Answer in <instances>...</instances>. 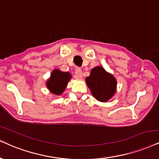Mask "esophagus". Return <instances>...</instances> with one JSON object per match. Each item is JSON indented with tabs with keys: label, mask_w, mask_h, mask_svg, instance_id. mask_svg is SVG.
Returning <instances> with one entry per match:
<instances>
[{
	"label": "esophagus",
	"mask_w": 159,
	"mask_h": 159,
	"mask_svg": "<svg viewBox=\"0 0 159 159\" xmlns=\"http://www.w3.org/2000/svg\"><path fill=\"white\" fill-rule=\"evenodd\" d=\"M75 77L76 78H82L83 77V71H82L81 68H76L75 70Z\"/></svg>",
	"instance_id": "34e87169"
}]
</instances>
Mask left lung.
Masks as SVG:
<instances>
[{
	"label": "left lung",
	"mask_w": 159,
	"mask_h": 159,
	"mask_svg": "<svg viewBox=\"0 0 159 159\" xmlns=\"http://www.w3.org/2000/svg\"><path fill=\"white\" fill-rule=\"evenodd\" d=\"M85 82L93 97L102 102L111 99L116 91L117 83L115 77L101 66L91 69Z\"/></svg>",
	"instance_id": "8db88e82"
}]
</instances>
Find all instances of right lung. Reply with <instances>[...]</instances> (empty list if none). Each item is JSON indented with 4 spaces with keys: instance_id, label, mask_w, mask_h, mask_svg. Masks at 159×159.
I'll return each instance as SVG.
<instances>
[{
    "instance_id": "add662e5",
    "label": "right lung",
    "mask_w": 159,
    "mask_h": 159,
    "mask_svg": "<svg viewBox=\"0 0 159 159\" xmlns=\"http://www.w3.org/2000/svg\"><path fill=\"white\" fill-rule=\"evenodd\" d=\"M71 75L68 72H62L58 69H54L47 80L46 87L51 93L55 95H60L63 93Z\"/></svg>"
}]
</instances>
